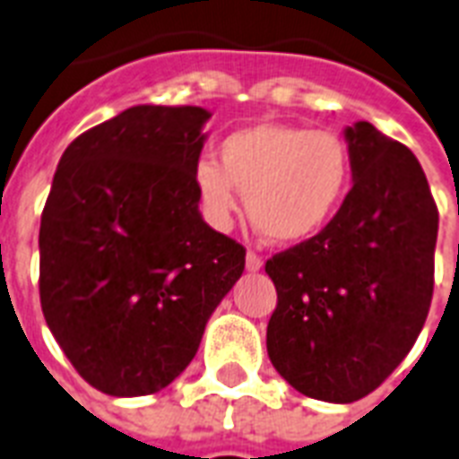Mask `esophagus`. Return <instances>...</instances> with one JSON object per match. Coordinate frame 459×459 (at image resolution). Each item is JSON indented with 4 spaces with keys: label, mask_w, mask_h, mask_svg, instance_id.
I'll list each match as a JSON object with an SVG mask.
<instances>
[{
    "label": "esophagus",
    "mask_w": 459,
    "mask_h": 459,
    "mask_svg": "<svg viewBox=\"0 0 459 459\" xmlns=\"http://www.w3.org/2000/svg\"><path fill=\"white\" fill-rule=\"evenodd\" d=\"M260 267H263V258H260L258 253L248 251L247 253V270H248V273H258Z\"/></svg>",
    "instance_id": "obj_1"
}]
</instances>
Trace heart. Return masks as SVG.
I'll list each match as a JSON object with an SVG mask.
<instances>
[{
  "mask_svg": "<svg viewBox=\"0 0 459 459\" xmlns=\"http://www.w3.org/2000/svg\"><path fill=\"white\" fill-rule=\"evenodd\" d=\"M353 182V159L339 134L287 123H255L220 144V166L201 159L194 189L201 211L227 227L247 194V215L273 244L313 239L343 206Z\"/></svg>",
  "mask_w": 459,
  "mask_h": 459,
  "instance_id": "heart-1",
  "label": "heart"
}]
</instances>
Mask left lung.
Here are the masks:
<instances>
[{
	"mask_svg": "<svg viewBox=\"0 0 459 459\" xmlns=\"http://www.w3.org/2000/svg\"><path fill=\"white\" fill-rule=\"evenodd\" d=\"M353 186L317 237L277 253L267 355L299 394L360 401L415 346L434 293L438 211L408 146L358 120L343 130Z\"/></svg>",
	"mask_w": 459,
	"mask_h": 459,
	"instance_id": "1",
	"label": "left lung"
}]
</instances>
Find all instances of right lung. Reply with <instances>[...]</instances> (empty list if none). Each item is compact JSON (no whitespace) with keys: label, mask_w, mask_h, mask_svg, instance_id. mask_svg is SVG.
I'll return each mask as SVG.
<instances>
[{"label":"right lung","mask_w":459,"mask_h":459,"mask_svg":"<svg viewBox=\"0 0 459 459\" xmlns=\"http://www.w3.org/2000/svg\"><path fill=\"white\" fill-rule=\"evenodd\" d=\"M211 113L132 106L65 149L39 225L47 327L87 384L134 398L178 379L244 273L247 251L199 211Z\"/></svg>","instance_id":"add662e5"}]
</instances>
